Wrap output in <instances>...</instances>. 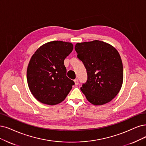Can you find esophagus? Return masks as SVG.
Masks as SVG:
<instances>
[{"label": "esophagus", "instance_id": "esophagus-1", "mask_svg": "<svg viewBox=\"0 0 146 146\" xmlns=\"http://www.w3.org/2000/svg\"><path fill=\"white\" fill-rule=\"evenodd\" d=\"M74 82L75 85H78L79 84V81H78V79H75V80H74Z\"/></svg>", "mask_w": 146, "mask_h": 146}]
</instances>
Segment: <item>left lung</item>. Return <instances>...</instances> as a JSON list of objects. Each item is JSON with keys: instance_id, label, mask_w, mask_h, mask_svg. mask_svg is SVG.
Returning <instances> with one entry per match:
<instances>
[{"instance_id": "8db88e82", "label": "left lung", "mask_w": 146, "mask_h": 146, "mask_svg": "<svg viewBox=\"0 0 146 146\" xmlns=\"http://www.w3.org/2000/svg\"><path fill=\"white\" fill-rule=\"evenodd\" d=\"M74 48L87 69V81L80 88L86 98L94 105L111 102L119 93L123 81L119 53L108 43L99 40L78 42Z\"/></svg>"}]
</instances>
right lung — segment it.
I'll return each mask as SVG.
<instances>
[{
	"mask_svg": "<svg viewBox=\"0 0 146 146\" xmlns=\"http://www.w3.org/2000/svg\"><path fill=\"white\" fill-rule=\"evenodd\" d=\"M72 43L53 41L40 46L32 56L27 68V81L35 98L55 105L66 99L74 82L66 76L64 59L73 50Z\"/></svg>",
	"mask_w": 146,
	"mask_h": 146,
	"instance_id": "obj_1",
	"label": "right lung"
}]
</instances>
